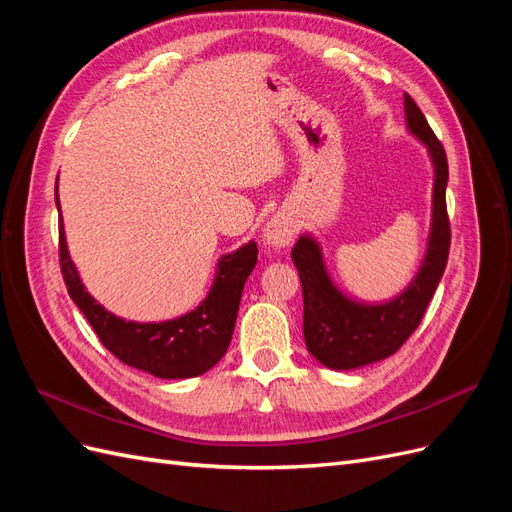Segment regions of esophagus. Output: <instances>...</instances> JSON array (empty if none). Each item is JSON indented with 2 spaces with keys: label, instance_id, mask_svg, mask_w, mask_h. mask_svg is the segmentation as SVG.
Here are the masks:
<instances>
[{
  "label": "esophagus",
  "instance_id": "obj_1",
  "mask_svg": "<svg viewBox=\"0 0 512 512\" xmlns=\"http://www.w3.org/2000/svg\"><path fill=\"white\" fill-rule=\"evenodd\" d=\"M294 237V224L290 218H286V215L277 213L273 215V218L269 220L267 228H265V239L269 245H275V247H282V245H288Z\"/></svg>",
  "mask_w": 512,
  "mask_h": 512
}]
</instances>
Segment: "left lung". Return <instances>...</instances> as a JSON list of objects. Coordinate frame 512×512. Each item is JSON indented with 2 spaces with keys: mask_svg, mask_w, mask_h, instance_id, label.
Here are the masks:
<instances>
[{
  "mask_svg": "<svg viewBox=\"0 0 512 512\" xmlns=\"http://www.w3.org/2000/svg\"><path fill=\"white\" fill-rule=\"evenodd\" d=\"M408 128L427 145L436 183H433V222L427 258L404 294L384 305H359L339 292L322 265L320 247L301 237L292 247V262L303 288L305 346L322 365L354 369L395 354L421 324L436 292L451 250V220L446 211L448 162L438 136L433 134L421 108L406 94Z\"/></svg>",
  "mask_w": 512,
  "mask_h": 512,
  "instance_id": "left-lung-1",
  "label": "left lung"
}]
</instances>
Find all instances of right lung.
Returning <instances> with one entry per match:
<instances>
[{
  "mask_svg": "<svg viewBox=\"0 0 512 512\" xmlns=\"http://www.w3.org/2000/svg\"><path fill=\"white\" fill-rule=\"evenodd\" d=\"M57 192V185H55ZM254 241L220 260L218 277L209 297L194 312L158 324L126 322L108 314L85 292L66 250L64 226L59 220V267L68 294L85 314L91 329L108 352L121 363L149 371L158 378H194L205 374L228 350L235 331L241 292L256 265Z\"/></svg>",
  "mask_w": 512,
  "mask_h": 512,
  "instance_id": "obj_1",
  "label": "right lung"
}]
</instances>
